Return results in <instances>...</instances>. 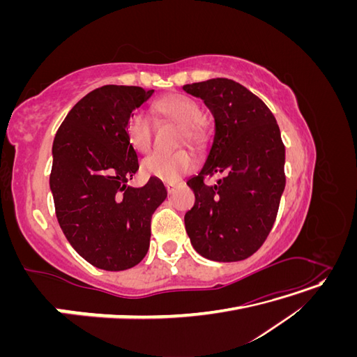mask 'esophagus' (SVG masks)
<instances>
[{
  "label": "esophagus",
  "mask_w": 357,
  "mask_h": 357,
  "mask_svg": "<svg viewBox=\"0 0 357 357\" xmlns=\"http://www.w3.org/2000/svg\"><path fill=\"white\" fill-rule=\"evenodd\" d=\"M165 188H167V192L171 193L172 190H174V188H176V183H165Z\"/></svg>",
  "instance_id": "obj_1"
}]
</instances>
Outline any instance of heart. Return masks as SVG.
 I'll return each instance as SVG.
<instances>
[{"label":"heart","instance_id":"b5f03b06","mask_svg":"<svg viewBox=\"0 0 357 357\" xmlns=\"http://www.w3.org/2000/svg\"><path fill=\"white\" fill-rule=\"evenodd\" d=\"M155 112L165 121L181 126V143L197 146L201 142L202 112L199 105L185 95L172 93L155 102ZM152 122L139 112L132 113L126 122L128 142L137 152H147L152 146ZM195 168V159L185 150L177 153H153L143 164V174L167 183H174Z\"/></svg>","mask_w":357,"mask_h":357}]
</instances>
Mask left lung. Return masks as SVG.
<instances>
[{
    "label": "left lung",
    "mask_w": 357,
    "mask_h": 357,
    "mask_svg": "<svg viewBox=\"0 0 357 357\" xmlns=\"http://www.w3.org/2000/svg\"><path fill=\"white\" fill-rule=\"evenodd\" d=\"M214 117L210 152L198 176L188 180L195 204L185 214L195 250L215 262H236L264 244L283 195L284 144L271 110L243 84L229 79L183 86ZM220 172L213 187L203 177Z\"/></svg>",
    "instance_id": "left-lung-1"
}]
</instances>
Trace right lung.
Here are the masks:
<instances>
[{
    "instance_id": "right-lung-1",
    "label": "right lung",
    "mask_w": 357,
    "mask_h": 357,
    "mask_svg": "<svg viewBox=\"0 0 357 357\" xmlns=\"http://www.w3.org/2000/svg\"><path fill=\"white\" fill-rule=\"evenodd\" d=\"M153 92L114 84L95 89L73 107L53 139L50 190L59 226L84 261L105 271L143 261L152 214L167 198L158 178L128 186L138 156L126 122Z\"/></svg>"
}]
</instances>
